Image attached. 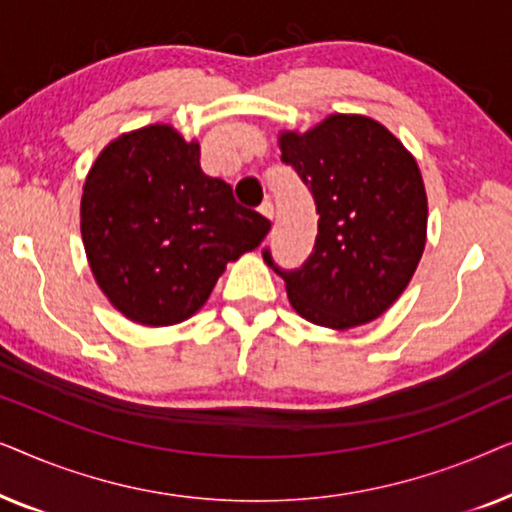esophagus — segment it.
<instances>
[{
  "instance_id": "34e87169",
  "label": "esophagus",
  "mask_w": 512,
  "mask_h": 512,
  "mask_svg": "<svg viewBox=\"0 0 512 512\" xmlns=\"http://www.w3.org/2000/svg\"><path fill=\"white\" fill-rule=\"evenodd\" d=\"M258 212H261V216H265V219L272 221V216H275V207H272L270 200H265L261 207H258Z\"/></svg>"
}]
</instances>
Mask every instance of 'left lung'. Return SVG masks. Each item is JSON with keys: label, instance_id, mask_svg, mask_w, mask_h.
I'll return each mask as SVG.
<instances>
[{"label": "left lung", "instance_id": "obj_1", "mask_svg": "<svg viewBox=\"0 0 512 512\" xmlns=\"http://www.w3.org/2000/svg\"><path fill=\"white\" fill-rule=\"evenodd\" d=\"M282 163L310 188L319 214L314 249L298 270L263 261L286 282L300 317L317 326L368 324L415 275L426 244V191L415 158L368 116L333 114L279 135Z\"/></svg>", "mask_w": 512, "mask_h": 512}]
</instances>
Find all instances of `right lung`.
Segmentation results:
<instances>
[{
    "label": "right lung",
    "mask_w": 512,
    "mask_h": 512,
    "mask_svg": "<svg viewBox=\"0 0 512 512\" xmlns=\"http://www.w3.org/2000/svg\"><path fill=\"white\" fill-rule=\"evenodd\" d=\"M268 230L226 181L200 170V144L172 125L114 139L83 186L81 237L95 282L144 326L198 312L226 263L256 249Z\"/></svg>",
    "instance_id": "right-lung-1"
}]
</instances>
